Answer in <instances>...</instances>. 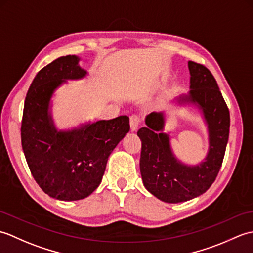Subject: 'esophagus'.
<instances>
[{
	"mask_svg": "<svg viewBox=\"0 0 253 253\" xmlns=\"http://www.w3.org/2000/svg\"><path fill=\"white\" fill-rule=\"evenodd\" d=\"M141 121L142 120H141L140 116L136 115V114H132L130 116V120H129V122H130V129L132 131H136L138 128H139V126H140Z\"/></svg>",
	"mask_w": 253,
	"mask_h": 253,
	"instance_id": "1",
	"label": "esophagus"
}]
</instances>
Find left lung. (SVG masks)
Wrapping results in <instances>:
<instances>
[{
	"instance_id": "obj_1",
	"label": "left lung",
	"mask_w": 253,
	"mask_h": 253,
	"mask_svg": "<svg viewBox=\"0 0 253 253\" xmlns=\"http://www.w3.org/2000/svg\"><path fill=\"white\" fill-rule=\"evenodd\" d=\"M190 91L179 98L181 103H192L203 113L209 130V152L204 162L188 166L175 158L168 133L163 130L162 112L146 117L147 127L138 130L141 140L140 173L148 191L168 203L185 202L206 192L215 180L226 150L230 117L215 78L209 69L192 61Z\"/></svg>"
}]
</instances>
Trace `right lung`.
Returning <instances> with one entry per match:
<instances>
[{"instance_id":"right-lung-1","label":"right lung","mask_w":253,"mask_h":253,"mask_svg":"<svg viewBox=\"0 0 253 253\" xmlns=\"http://www.w3.org/2000/svg\"><path fill=\"white\" fill-rule=\"evenodd\" d=\"M79 57L56 58L36 75L26 95L21 121V146L29 169L46 195L74 201L90 196L102 180L107 159L129 131V117L85 124L72 130H57L50 101L68 79L84 78Z\"/></svg>"}]
</instances>
